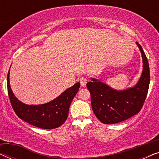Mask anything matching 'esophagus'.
<instances>
[{"label": "esophagus", "instance_id": "1", "mask_svg": "<svg viewBox=\"0 0 159 159\" xmlns=\"http://www.w3.org/2000/svg\"><path fill=\"white\" fill-rule=\"evenodd\" d=\"M80 84H81L82 87H84L87 84V82H88V77H82L80 78Z\"/></svg>", "mask_w": 159, "mask_h": 159}]
</instances>
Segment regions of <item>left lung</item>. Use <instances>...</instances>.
Wrapping results in <instances>:
<instances>
[{
  "label": "left lung",
  "mask_w": 159,
  "mask_h": 159,
  "mask_svg": "<svg viewBox=\"0 0 159 159\" xmlns=\"http://www.w3.org/2000/svg\"><path fill=\"white\" fill-rule=\"evenodd\" d=\"M136 43L142 54L143 70L135 86L125 90H116L93 78V82L87 83L93 112L106 125L121 122L137 114L146 98L150 84L149 64L141 45Z\"/></svg>",
  "instance_id": "left-lung-1"
}]
</instances>
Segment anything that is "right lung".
Listing matches in <instances>:
<instances>
[{
  "label": "right lung",
  "instance_id": "1",
  "mask_svg": "<svg viewBox=\"0 0 159 159\" xmlns=\"http://www.w3.org/2000/svg\"><path fill=\"white\" fill-rule=\"evenodd\" d=\"M9 71L7 76V88L11 104L17 116L34 127L45 129H55L66 120L72 100L80 87L77 82L66 89L59 96L49 103L41 105H27L15 97L9 83Z\"/></svg>",
  "mask_w": 159,
  "mask_h": 159
}]
</instances>
